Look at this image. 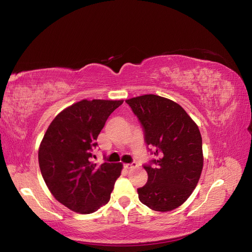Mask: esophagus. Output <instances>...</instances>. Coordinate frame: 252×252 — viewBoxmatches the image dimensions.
Masks as SVG:
<instances>
[{"label": "esophagus", "mask_w": 252, "mask_h": 252, "mask_svg": "<svg viewBox=\"0 0 252 252\" xmlns=\"http://www.w3.org/2000/svg\"><path fill=\"white\" fill-rule=\"evenodd\" d=\"M136 166H137V164H136V163H135V162H132V163H126V164H125V166H124V167H125V168H126V169H128V170H130V169H133V168H135V167H136Z\"/></svg>", "instance_id": "esophagus-1"}]
</instances>
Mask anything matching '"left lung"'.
Masks as SVG:
<instances>
[{"label": "left lung", "instance_id": "left-lung-1", "mask_svg": "<svg viewBox=\"0 0 252 252\" xmlns=\"http://www.w3.org/2000/svg\"><path fill=\"white\" fill-rule=\"evenodd\" d=\"M144 128L158 159L144 166L148 181L137 189L140 201L156 212L177 209L193 193L203 168L202 137L179 104L156 94L126 100Z\"/></svg>", "mask_w": 252, "mask_h": 252}]
</instances>
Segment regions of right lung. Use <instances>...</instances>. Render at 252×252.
Returning a JSON list of instances; mask_svg holds the SVG:
<instances>
[{
	"mask_svg": "<svg viewBox=\"0 0 252 252\" xmlns=\"http://www.w3.org/2000/svg\"><path fill=\"white\" fill-rule=\"evenodd\" d=\"M123 100H81L64 108L49 125L38 163L51 192L67 209L92 214L106 204L123 164L90 160L106 120Z\"/></svg>",
	"mask_w": 252,
	"mask_h": 252,
	"instance_id": "add662e5",
	"label": "right lung"
}]
</instances>
